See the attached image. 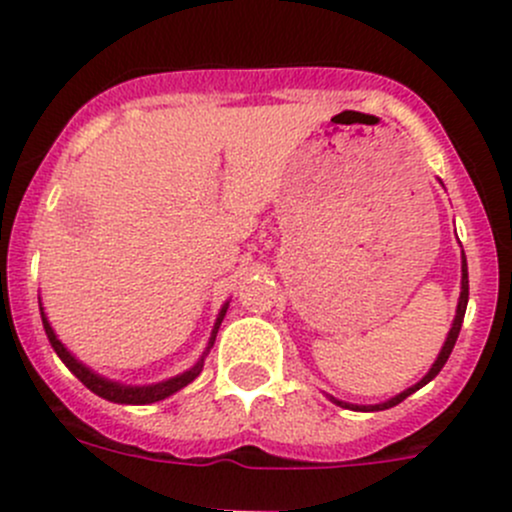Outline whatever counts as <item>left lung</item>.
<instances>
[{"instance_id":"left-lung-1","label":"left lung","mask_w":512,"mask_h":512,"mask_svg":"<svg viewBox=\"0 0 512 512\" xmlns=\"http://www.w3.org/2000/svg\"><path fill=\"white\" fill-rule=\"evenodd\" d=\"M466 304H469V267H466V257H461V294H459V306H456V316H454V324H451L449 333H446V341L444 346H441V351L437 355V360L432 363V368H429V373L424 375L419 383H414L412 387H407V390H402L400 395L390 397L387 402H380V405H351V402H341L336 400V397H331V402H336L338 407H346V410H355V412H378V410H390V407L400 405L402 400H407V397L412 395V392H417L419 387H424L427 383H432L434 378L439 375V370L444 368V363L449 360L451 351H454L456 346V338H459V331H461V324H464V314H466Z\"/></svg>"}]
</instances>
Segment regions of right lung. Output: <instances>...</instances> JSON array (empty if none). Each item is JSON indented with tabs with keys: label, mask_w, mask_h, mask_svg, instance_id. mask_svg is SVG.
<instances>
[{
	"label": "right lung",
	"mask_w": 512,
	"mask_h": 512,
	"mask_svg": "<svg viewBox=\"0 0 512 512\" xmlns=\"http://www.w3.org/2000/svg\"><path fill=\"white\" fill-rule=\"evenodd\" d=\"M228 304H230V301H225V304L220 306L218 319H215V326H213V331H211V338H208V346H206V351H203L201 358H198V363L193 365V368H188L186 373L174 375V378L161 380V383H152V385H125V383H117V380L102 378V375L95 373V370H90L88 365L80 363V360L75 358V355L68 351V348L63 346L61 341H58L56 331H53L51 324H48L46 314H43L41 301H39V309H41L43 331H46L51 348H53V351H56L58 358H61L63 363H66V368L71 370L75 378H78L80 383L88 387L90 392H95V395L102 397V400L117 402V405H152V402H159V400H166V397H171V395H174V392H179L181 387H186L188 383H193V380H196L198 375H201L203 360H206L208 351H211V348H213L215 333H218L220 324H223V316H225V311H228Z\"/></svg>",
	"instance_id": "obj_1"
}]
</instances>
